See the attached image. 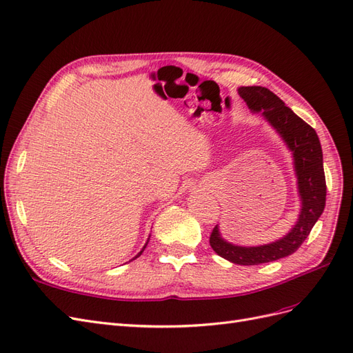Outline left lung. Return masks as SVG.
Wrapping results in <instances>:
<instances>
[{"label":"left lung","instance_id":"obj_1","mask_svg":"<svg viewBox=\"0 0 353 353\" xmlns=\"http://www.w3.org/2000/svg\"><path fill=\"white\" fill-rule=\"evenodd\" d=\"M240 97L252 112H261L279 132L288 150L293 153L297 190L301 197V215L292 231L270 244L243 248L223 240L218 225L213 228L209 243L221 258L237 265H259L279 261L294 253L307 239L315 222L325 208V175L323 148L311 125L301 119L284 101L265 87H240Z\"/></svg>","mask_w":353,"mask_h":353}]
</instances>
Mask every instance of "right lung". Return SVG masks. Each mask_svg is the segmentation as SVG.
Here are the masks:
<instances>
[{"mask_svg":"<svg viewBox=\"0 0 353 353\" xmlns=\"http://www.w3.org/2000/svg\"><path fill=\"white\" fill-rule=\"evenodd\" d=\"M147 243H148V240H147ZM147 243H145V245H147ZM145 245H144V248H143V250H141V252H140V253H138V254H137V256H135V258H138V256H140V254H141V253H143V252H144V249H145ZM135 258H134V259H135Z\"/></svg>","mask_w":353,"mask_h":353,"instance_id":"1","label":"right lung"}]
</instances>
